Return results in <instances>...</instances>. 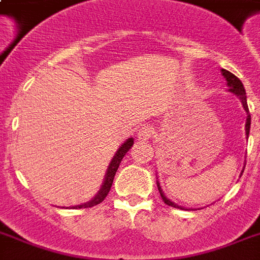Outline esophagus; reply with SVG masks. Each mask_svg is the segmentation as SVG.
Masks as SVG:
<instances>
[{
    "mask_svg": "<svg viewBox=\"0 0 260 260\" xmlns=\"http://www.w3.org/2000/svg\"><path fill=\"white\" fill-rule=\"evenodd\" d=\"M152 135H154V131L151 126H142L140 129L138 131V139L139 140H142V142H146V140H150L152 138Z\"/></svg>",
    "mask_w": 260,
    "mask_h": 260,
    "instance_id": "esophagus-1",
    "label": "esophagus"
}]
</instances>
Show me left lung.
I'll use <instances>...</instances> for the list:
<instances>
[{
    "label": "left lung",
    "mask_w": 260,
    "mask_h": 260,
    "mask_svg": "<svg viewBox=\"0 0 260 260\" xmlns=\"http://www.w3.org/2000/svg\"><path fill=\"white\" fill-rule=\"evenodd\" d=\"M221 74H222V77L226 79V85H228V87H230L231 93L236 94V95L240 98V101H242V104H243V108H244V110H246V113H247L246 135H247V138H248V135H250V126H251V114H250V112H248V105H247L246 90H244V86H243L242 81H240V79H239L236 75H234L232 73H230V71L224 70V69H221ZM243 171H242V174H243ZM156 185H158L159 193H160V197H162V200L165 201V204H167L169 206H174V208H181V206L177 205L175 202L170 201V200H169V198L165 196L162 187H160V183H159L158 181H156Z\"/></svg>",
    "instance_id": "left-lung-1"
}]
</instances>
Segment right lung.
Wrapping results in <instances>:
<instances>
[{
	"label": "right lung",
	"instance_id": "add662e5",
	"mask_svg": "<svg viewBox=\"0 0 260 260\" xmlns=\"http://www.w3.org/2000/svg\"><path fill=\"white\" fill-rule=\"evenodd\" d=\"M132 146H134V139H132V138H129L128 140H125V142L122 143L121 147L118 148L117 152H116V155H114L113 159H112V162H110L109 167H108V170H106L105 179H104V183H102L101 189H100V191L97 193V196H95L94 198H91L90 201L82 204V205L73 206L74 209L91 208V206H95V205H98V204H101V202L105 200V197L108 196V193H109L110 187H112V183H113V179H114V175H116V171H117L118 166H120V163H121L122 158H124V155H125L126 152L129 151V148Z\"/></svg>",
	"mask_w": 260,
	"mask_h": 260
}]
</instances>
